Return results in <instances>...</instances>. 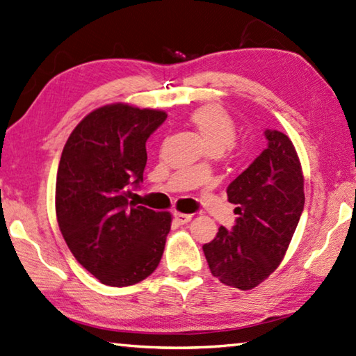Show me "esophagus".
<instances>
[{
  "instance_id": "esophagus-1",
  "label": "esophagus",
  "mask_w": 356,
  "mask_h": 356,
  "mask_svg": "<svg viewBox=\"0 0 356 356\" xmlns=\"http://www.w3.org/2000/svg\"><path fill=\"white\" fill-rule=\"evenodd\" d=\"M174 218H176V220L179 222L180 225H184V224H188V222L191 220L193 216H191V214H185V213H179V211H176V213H174Z\"/></svg>"
}]
</instances>
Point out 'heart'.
I'll return each instance as SVG.
<instances>
[{
    "label": "heart",
    "mask_w": 356,
    "mask_h": 356,
    "mask_svg": "<svg viewBox=\"0 0 356 356\" xmlns=\"http://www.w3.org/2000/svg\"><path fill=\"white\" fill-rule=\"evenodd\" d=\"M191 122L204 138L208 149L222 152L236 140L233 117L219 104H204L191 114Z\"/></svg>",
    "instance_id": "obj_1"
}]
</instances>
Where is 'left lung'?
I'll use <instances>...</instances> for the list:
<instances>
[{"label": "left lung", "instance_id": "8db88e82", "mask_svg": "<svg viewBox=\"0 0 356 356\" xmlns=\"http://www.w3.org/2000/svg\"><path fill=\"white\" fill-rule=\"evenodd\" d=\"M268 146L227 188L238 205L233 229L220 227L204 245L208 267L220 282L252 290L280 267L304 210V176L295 145L267 129Z\"/></svg>", "mask_w": 356, "mask_h": 356}]
</instances>
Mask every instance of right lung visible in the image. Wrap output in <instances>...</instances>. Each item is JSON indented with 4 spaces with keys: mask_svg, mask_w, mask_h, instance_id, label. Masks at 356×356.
<instances>
[{
    "mask_svg": "<svg viewBox=\"0 0 356 356\" xmlns=\"http://www.w3.org/2000/svg\"><path fill=\"white\" fill-rule=\"evenodd\" d=\"M166 113L104 104L76 124L63 148L55 213L75 259L109 287L146 280L162 259L168 211L137 207L131 185L143 180L146 140Z\"/></svg>",
    "mask_w": 356,
    "mask_h": 356,
    "instance_id": "add662e5",
    "label": "right lung"
}]
</instances>
